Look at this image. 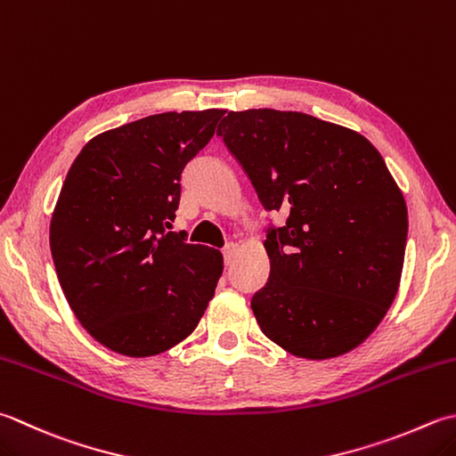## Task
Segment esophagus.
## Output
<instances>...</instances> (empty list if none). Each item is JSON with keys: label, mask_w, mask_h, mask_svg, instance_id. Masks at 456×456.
<instances>
[{"label": "esophagus", "mask_w": 456, "mask_h": 456, "mask_svg": "<svg viewBox=\"0 0 456 456\" xmlns=\"http://www.w3.org/2000/svg\"><path fill=\"white\" fill-rule=\"evenodd\" d=\"M235 251H237V245L235 243H229V245L223 247V258H225L227 265L231 263V258H233Z\"/></svg>", "instance_id": "obj_1"}]
</instances>
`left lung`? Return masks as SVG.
<instances>
[{
  "label": "left lung",
  "mask_w": 456,
  "mask_h": 456,
  "mask_svg": "<svg viewBox=\"0 0 456 456\" xmlns=\"http://www.w3.org/2000/svg\"><path fill=\"white\" fill-rule=\"evenodd\" d=\"M217 136L266 211L271 274L251 298L263 334L326 360L360 346L394 302L407 208L379 151L350 128L305 112H229Z\"/></svg>",
  "instance_id": "left-lung-1"
}]
</instances>
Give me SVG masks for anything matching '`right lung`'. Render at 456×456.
Returning <instances> with one entry per match:
<instances>
[{
  "instance_id": "obj_1",
  "label": "right lung",
  "mask_w": 456,
  "mask_h": 456,
  "mask_svg": "<svg viewBox=\"0 0 456 456\" xmlns=\"http://www.w3.org/2000/svg\"><path fill=\"white\" fill-rule=\"evenodd\" d=\"M225 110L164 112L80 150L51 219L61 289L94 340L130 358L180 344L200 324L223 273L216 248L172 223L182 172Z\"/></svg>"
}]
</instances>
